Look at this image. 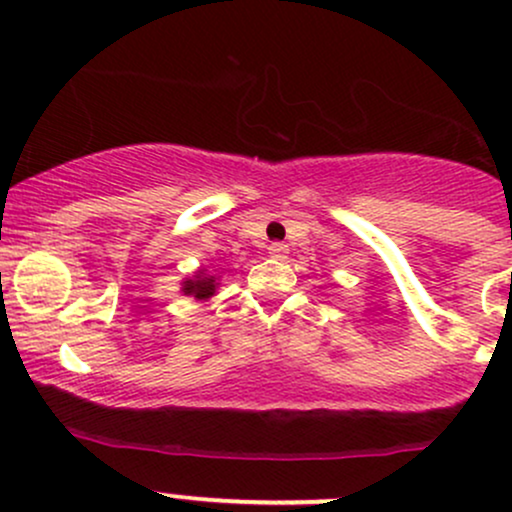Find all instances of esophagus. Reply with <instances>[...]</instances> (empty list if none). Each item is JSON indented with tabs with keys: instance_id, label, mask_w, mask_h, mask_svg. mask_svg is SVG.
Masks as SVG:
<instances>
[{
	"instance_id": "1",
	"label": "esophagus",
	"mask_w": 512,
	"mask_h": 512,
	"mask_svg": "<svg viewBox=\"0 0 512 512\" xmlns=\"http://www.w3.org/2000/svg\"><path fill=\"white\" fill-rule=\"evenodd\" d=\"M267 250H269V255L274 257V260H284V257L289 255V245H286V243H272Z\"/></svg>"
}]
</instances>
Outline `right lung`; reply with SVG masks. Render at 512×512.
Segmentation results:
<instances>
[{"label": "right lung", "instance_id": "obj_1", "mask_svg": "<svg viewBox=\"0 0 512 512\" xmlns=\"http://www.w3.org/2000/svg\"><path fill=\"white\" fill-rule=\"evenodd\" d=\"M187 296H195L202 301V298H209L211 293H214V279H209V276H197L195 281H185V289Z\"/></svg>", "mask_w": 512, "mask_h": 512}]
</instances>
